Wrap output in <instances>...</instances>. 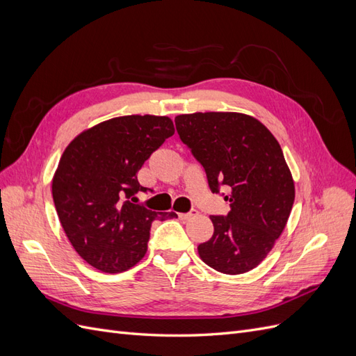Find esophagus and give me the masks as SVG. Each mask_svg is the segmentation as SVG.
<instances>
[{
    "instance_id": "obj_1",
    "label": "esophagus",
    "mask_w": 356,
    "mask_h": 356,
    "mask_svg": "<svg viewBox=\"0 0 356 356\" xmlns=\"http://www.w3.org/2000/svg\"><path fill=\"white\" fill-rule=\"evenodd\" d=\"M196 213H197L196 209H191L190 212H181V213H178V217H179L181 220H188V218H191V217H195Z\"/></svg>"
}]
</instances>
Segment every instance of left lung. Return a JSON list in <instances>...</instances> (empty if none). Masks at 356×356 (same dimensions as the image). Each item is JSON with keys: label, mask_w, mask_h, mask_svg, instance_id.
<instances>
[{"label": "left lung", "mask_w": 356, "mask_h": 356, "mask_svg": "<svg viewBox=\"0 0 356 356\" xmlns=\"http://www.w3.org/2000/svg\"><path fill=\"white\" fill-rule=\"evenodd\" d=\"M177 132L207 172L212 193L229 187L227 215H211L213 234L197 246L209 267L225 275L252 270L284 232L296 197L282 148L268 129L241 113L175 117Z\"/></svg>", "instance_id": "8db88e82"}]
</instances>
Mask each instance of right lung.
I'll use <instances>...</instances> for the list:
<instances>
[{
	"mask_svg": "<svg viewBox=\"0 0 356 356\" xmlns=\"http://www.w3.org/2000/svg\"><path fill=\"white\" fill-rule=\"evenodd\" d=\"M169 117L124 115L84 131L63 152L51 182L63 232L86 263L122 273L147 252L154 220L177 218L134 203L138 170L169 136Z\"/></svg>",
	"mask_w": 356,
	"mask_h": 356,
	"instance_id": "1",
	"label": "right lung"
}]
</instances>
